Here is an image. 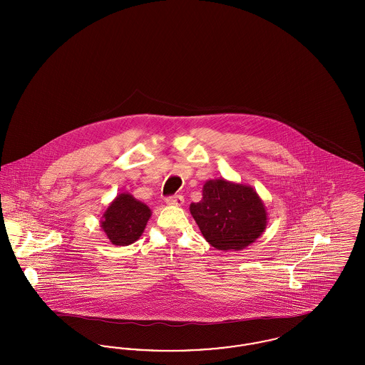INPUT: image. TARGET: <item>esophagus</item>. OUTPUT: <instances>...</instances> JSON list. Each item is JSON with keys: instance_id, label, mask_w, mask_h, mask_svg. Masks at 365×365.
I'll use <instances>...</instances> for the list:
<instances>
[{"instance_id": "1", "label": "esophagus", "mask_w": 365, "mask_h": 365, "mask_svg": "<svg viewBox=\"0 0 365 365\" xmlns=\"http://www.w3.org/2000/svg\"><path fill=\"white\" fill-rule=\"evenodd\" d=\"M165 202H167L168 205H174V207H182V205L185 204V198H183V195L178 194V195L168 197V198L165 200Z\"/></svg>"}]
</instances>
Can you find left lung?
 <instances>
[{"instance_id": "obj_1", "label": "left lung", "mask_w": 365, "mask_h": 365, "mask_svg": "<svg viewBox=\"0 0 365 365\" xmlns=\"http://www.w3.org/2000/svg\"><path fill=\"white\" fill-rule=\"evenodd\" d=\"M202 237L217 250H242L259 240L268 225L264 201L247 185L225 178L209 179L202 200L190 204Z\"/></svg>"}]
</instances>
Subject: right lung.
<instances>
[{
  "label": "right lung",
  "mask_w": 365,
  "mask_h": 365,
  "mask_svg": "<svg viewBox=\"0 0 365 365\" xmlns=\"http://www.w3.org/2000/svg\"><path fill=\"white\" fill-rule=\"evenodd\" d=\"M150 216L152 210L146 204L130 192H120L103 213L101 228L113 245L127 246L139 240Z\"/></svg>",
  "instance_id": "add662e5"
}]
</instances>
